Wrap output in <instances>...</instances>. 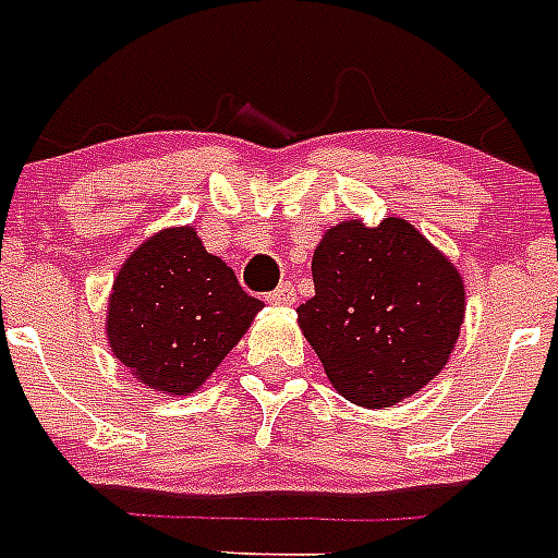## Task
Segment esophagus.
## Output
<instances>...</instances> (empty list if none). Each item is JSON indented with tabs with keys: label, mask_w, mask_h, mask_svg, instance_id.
Instances as JSON below:
<instances>
[{
	"label": "esophagus",
	"mask_w": 558,
	"mask_h": 558,
	"mask_svg": "<svg viewBox=\"0 0 558 558\" xmlns=\"http://www.w3.org/2000/svg\"><path fill=\"white\" fill-rule=\"evenodd\" d=\"M267 300L274 302V305H293L296 302V288H293V282H282Z\"/></svg>",
	"instance_id": "1"
}]
</instances>
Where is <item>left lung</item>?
<instances>
[{
  "label": "left lung",
  "mask_w": 558,
  "mask_h": 558,
  "mask_svg": "<svg viewBox=\"0 0 558 558\" xmlns=\"http://www.w3.org/2000/svg\"><path fill=\"white\" fill-rule=\"evenodd\" d=\"M314 296L300 328L333 389L386 409L447 365L463 323V282L409 221H342L314 251Z\"/></svg>",
  "instance_id": "1"
}]
</instances>
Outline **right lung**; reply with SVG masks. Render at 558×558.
<instances>
[{"label": "right lung", "mask_w": 558, "mask_h": 558, "mask_svg": "<svg viewBox=\"0 0 558 558\" xmlns=\"http://www.w3.org/2000/svg\"><path fill=\"white\" fill-rule=\"evenodd\" d=\"M262 300L204 251L193 227L163 230L120 267L109 296L111 351L144 386L190 395L216 372Z\"/></svg>", "instance_id": "obj_1"}]
</instances>
